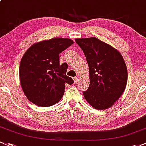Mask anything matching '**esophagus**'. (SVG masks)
<instances>
[{
  "label": "esophagus",
  "mask_w": 146,
  "mask_h": 146,
  "mask_svg": "<svg viewBox=\"0 0 146 146\" xmlns=\"http://www.w3.org/2000/svg\"><path fill=\"white\" fill-rule=\"evenodd\" d=\"M74 84H77V82H79V79L77 77L74 78Z\"/></svg>",
  "instance_id": "obj_1"
}]
</instances>
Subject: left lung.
Listing matches in <instances>:
<instances>
[{
  "label": "left lung",
  "instance_id": "8db88e82",
  "mask_svg": "<svg viewBox=\"0 0 146 146\" xmlns=\"http://www.w3.org/2000/svg\"><path fill=\"white\" fill-rule=\"evenodd\" d=\"M89 70L90 85L83 92L88 104L97 110L112 107L127 83V68L119 51L96 37L76 38Z\"/></svg>",
  "mask_w": 146,
  "mask_h": 146
}]
</instances>
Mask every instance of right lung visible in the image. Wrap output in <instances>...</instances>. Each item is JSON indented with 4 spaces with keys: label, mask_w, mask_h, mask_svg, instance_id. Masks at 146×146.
I'll return each mask as SVG.
<instances>
[{
    "label": "right lung",
    "mask_w": 146,
    "mask_h": 146,
    "mask_svg": "<svg viewBox=\"0 0 146 146\" xmlns=\"http://www.w3.org/2000/svg\"><path fill=\"white\" fill-rule=\"evenodd\" d=\"M67 38H52L34 43L22 56L19 80L25 96L36 106L48 107L64 95L65 84L74 80L66 75L68 65L60 64L59 54L72 45Z\"/></svg>",
    "instance_id": "1"
}]
</instances>
